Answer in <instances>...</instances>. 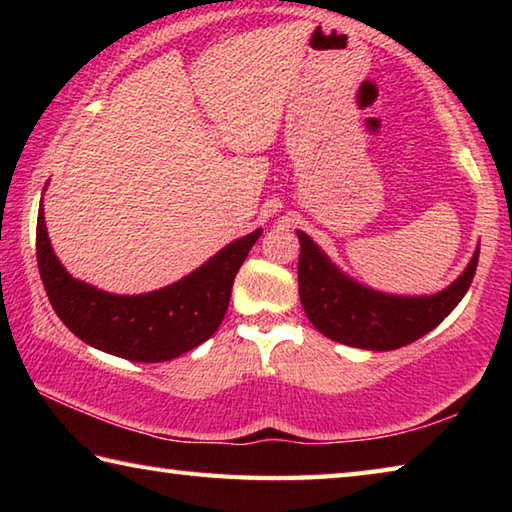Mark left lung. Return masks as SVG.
I'll use <instances>...</instances> for the list:
<instances>
[{
  "instance_id": "1",
  "label": "left lung",
  "mask_w": 512,
  "mask_h": 512,
  "mask_svg": "<svg viewBox=\"0 0 512 512\" xmlns=\"http://www.w3.org/2000/svg\"><path fill=\"white\" fill-rule=\"evenodd\" d=\"M298 289L305 314L320 334L363 350H397L418 341L452 314L472 284L479 248L463 275L436 296H386L343 275L305 232H298Z\"/></svg>"
}]
</instances>
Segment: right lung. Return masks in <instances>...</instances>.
Masks as SVG:
<instances>
[{
	"mask_svg": "<svg viewBox=\"0 0 512 512\" xmlns=\"http://www.w3.org/2000/svg\"><path fill=\"white\" fill-rule=\"evenodd\" d=\"M262 230L232 241L198 271L142 296H115L74 280L51 250L38 210V271L58 318L92 348L128 361L176 359L210 339L230 305L232 284Z\"/></svg>",
	"mask_w": 512,
	"mask_h": 512,
	"instance_id": "obj_1",
	"label": "right lung"
}]
</instances>
